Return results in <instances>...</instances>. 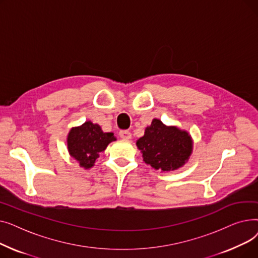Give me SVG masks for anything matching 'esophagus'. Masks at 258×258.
Instances as JSON below:
<instances>
[{
  "label": "esophagus",
  "instance_id": "obj_1",
  "mask_svg": "<svg viewBox=\"0 0 258 258\" xmlns=\"http://www.w3.org/2000/svg\"><path fill=\"white\" fill-rule=\"evenodd\" d=\"M119 136L122 138V139H131L132 138V134L130 131H120L119 132Z\"/></svg>",
  "mask_w": 258,
  "mask_h": 258
}]
</instances>
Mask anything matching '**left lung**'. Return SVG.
I'll return each mask as SVG.
<instances>
[{
    "label": "left lung",
    "mask_w": 258,
    "mask_h": 258,
    "mask_svg": "<svg viewBox=\"0 0 258 258\" xmlns=\"http://www.w3.org/2000/svg\"><path fill=\"white\" fill-rule=\"evenodd\" d=\"M137 146L146 164L157 170L169 171L184 165L191 154L192 141L187 132L168 127L154 119Z\"/></svg>",
    "instance_id": "obj_1"
}]
</instances>
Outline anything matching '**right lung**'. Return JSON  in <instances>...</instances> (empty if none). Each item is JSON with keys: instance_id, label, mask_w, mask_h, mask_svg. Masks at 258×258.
Returning a JSON list of instances; mask_svg holds the SVG:
<instances>
[{"instance_id": "right-lung-1", "label": "right lung", "mask_w": 258, "mask_h": 258, "mask_svg": "<svg viewBox=\"0 0 258 258\" xmlns=\"http://www.w3.org/2000/svg\"><path fill=\"white\" fill-rule=\"evenodd\" d=\"M113 133H103L98 124L91 121L73 127L68 136V150L81 167L90 168L108 143L115 141Z\"/></svg>"}]
</instances>
